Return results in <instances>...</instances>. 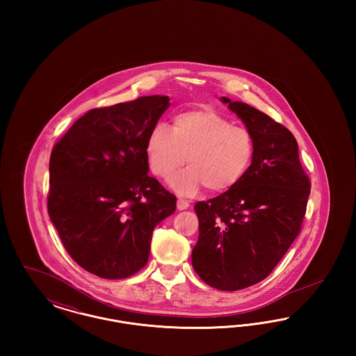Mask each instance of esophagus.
I'll list each match as a JSON object with an SVG mask.
<instances>
[{
  "label": "esophagus",
  "mask_w": 356,
  "mask_h": 356,
  "mask_svg": "<svg viewBox=\"0 0 356 356\" xmlns=\"http://www.w3.org/2000/svg\"><path fill=\"white\" fill-rule=\"evenodd\" d=\"M188 207H189V203H188L186 200H183V199H179V200H177V209H179V211H184Z\"/></svg>",
  "instance_id": "1"
}]
</instances>
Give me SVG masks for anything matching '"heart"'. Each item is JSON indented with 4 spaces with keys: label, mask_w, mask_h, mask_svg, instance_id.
I'll list each match as a JSON object with an SVG mask.
<instances>
[{
    "label": "heart",
    "mask_w": 356,
    "mask_h": 356,
    "mask_svg": "<svg viewBox=\"0 0 356 356\" xmlns=\"http://www.w3.org/2000/svg\"><path fill=\"white\" fill-rule=\"evenodd\" d=\"M145 154L154 176L168 177L186 161L189 167L170 179L183 196L203 186L221 193L236 186L250 170L254 156L252 134L211 108H199L175 116L173 125L159 122L147 137Z\"/></svg>",
    "instance_id": "b5f03b06"
}]
</instances>
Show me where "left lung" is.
<instances>
[{
  "instance_id": "obj_1",
  "label": "left lung",
  "mask_w": 356,
  "mask_h": 356,
  "mask_svg": "<svg viewBox=\"0 0 356 356\" xmlns=\"http://www.w3.org/2000/svg\"><path fill=\"white\" fill-rule=\"evenodd\" d=\"M221 100L254 136V161L234 188L195 204L192 266L208 286L237 291L266 279L300 234L311 181L289 129L248 104Z\"/></svg>"
}]
</instances>
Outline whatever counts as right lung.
Wrapping results in <instances>:
<instances>
[{"mask_svg":"<svg viewBox=\"0 0 356 356\" xmlns=\"http://www.w3.org/2000/svg\"><path fill=\"white\" fill-rule=\"evenodd\" d=\"M167 96L90 109L51 149L48 213L70 257L104 279L140 271L176 196L148 175L145 143Z\"/></svg>","mask_w":356,"mask_h":356,"instance_id":"obj_1","label":"right lung"}]
</instances>
